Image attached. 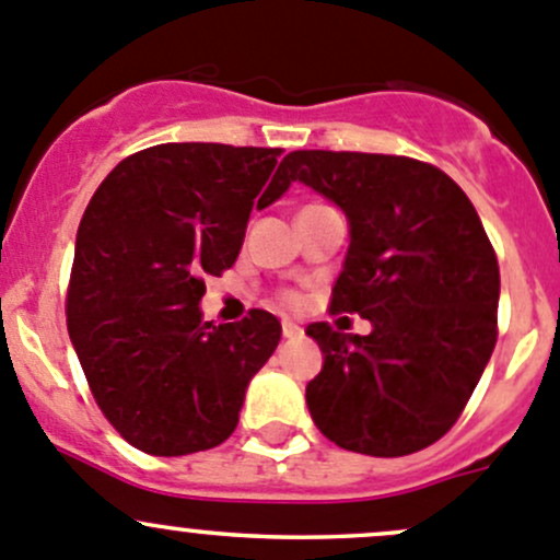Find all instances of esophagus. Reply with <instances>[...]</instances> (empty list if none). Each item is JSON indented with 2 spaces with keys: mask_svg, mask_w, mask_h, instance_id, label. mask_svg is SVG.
I'll return each mask as SVG.
<instances>
[{
  "mask_svg": "<svg viewBox=\"0 0 560 560\" xmlns=\"http://www.w3.org/2000/svg\"><path fill=\"white\" fill-rule=\"evenodd\" d=\"M302 335V326L293 324V320H282V337H288V340H293V337Z\"/></svg>",
  "mask_w": 560,
  "mask_h": 560,
  "instance_id": "34e87169",
  "label": "esophagus"
}]
</instances>
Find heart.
<instances>
[{"instance_id": "1", "label": "heart", "mask_w": 560, "mask_h": 560, "mask_svg": "<svg viewBox=\"0 0 560 560\" xmlns=\"http://www.w3.org/2000/svg\"><path fill=\"white\" fill-rule=\"evenodd\" d=\"M282 304H299V293H293V291H282Z\"/></svg>"}]
</instances>
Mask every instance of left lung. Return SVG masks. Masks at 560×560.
<instances>
[{
  "label": "left lung",
  "mask_w": 560,
  "mask_h": 560,
  "mask_svg": "<svg viewBox=\"0 0 560 560\" xmlns=\"http://www.w3.org/2000/svg\"><path fill=\"white\" fill-rule=\"evenodd\" d=\"M275 179L304 182L346 212L351 245L331 313L370 335L307 326L324 368L307 384L315 428L348 452L402 457L460 419L498 340V258L452 176L400 154L291 152Z\"/></svg>",
  "instance_id": "left-lung-1"
}]
</instances>
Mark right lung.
<instances>
[{
    "label": "right lung",
    "mask_w": 560,
    "mask_h": 560,
    "mask_svg": "<svg viewBox=\"0 0 560 560\" xmlns=\"http://www.w3.org/2000/svg\"><path fill=\"white\" fill-rule=\"evenodd\" d=\"M280 149L158 143L92 196L68 285V331L94 402L136 450L179 457L223 444L280 320H201L203 280L234 267L253 203L278 201ZM273 182L269 183L268 179Z\"/></svg>",
    "instance_id": "right-lung-1"
}]
</instances>
